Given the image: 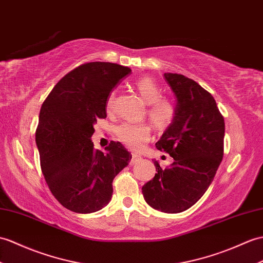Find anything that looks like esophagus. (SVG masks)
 <instances>
[{"mask_svg":"<svg viewBox=\"0 0 263 263\" xmlns=\"http://www.w3.org/2000/svg\"><path fill=\"white\" fill-rule=\"evenodd\" d=\"M139 160H141V157L138 156V155H132V158H131V161H130V164H136Z\"/></svg>","mask_w":263,"mask_h":263,"instance_id":"34e87169","label":"esophagus"}]
</instances>
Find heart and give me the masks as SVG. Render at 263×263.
<instances>
[{"label": "heart", "mask_w": 263, "mask_h": 263, "mask_svg": "<svg viewBox=\"0 0 263 263\" xmlns=\"http://www.w3.org/2000/svg\"><path fill=\"white\" fill-rule=\"evenodd\" d=\"M134 88L137 89L141 99L149 104L148 117L157 129H166L175 118V107L173 103L161 99V89L149 77H142L134 82ZM114 93L109 94L106 107L111 109L114 103ZM117 136L121 142L132 150L141 149L151 136V130L146 124L123 123L117 129Z\"/></svg>", "instance_id": "obj_1"}]
</instances>
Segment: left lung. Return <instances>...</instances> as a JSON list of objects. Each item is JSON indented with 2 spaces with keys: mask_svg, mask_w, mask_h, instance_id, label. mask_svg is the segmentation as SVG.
<instances>
[{
  "mask_svg": "<svg viewBox=\"0 0 263 263\" xmlns=\"http://www.w3.org/2000/svg\"><path fill=\"white\" fill-rule=\"evenodd\" d=\"M176 97L175 118L156 143L174 158L142 187L146 203L163 213L188 210L203 196L223 159L225 124L209 91L184 75L164 72Z\"/></svg>",
  "mask_w": 263,
  "mask_h": 263,
  "instance_id": "8db88e82",
  "label": "left lung"
}]
</instances>
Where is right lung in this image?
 <instances>
[{
	"mask_svg": "<svg viewBox=\"0 0 263 263\" xmlns=\"http://www.w3.org/2000/svg\"><path fill=\"white\" fill-rule=\"evenodd\" d=\"M130 72L112 63L81 65L42 104L35 132L41 170L53 196L71 212L88 214L105 207L114 177L131 160L120 142L109 143L105 154L91 142L94 124L106 118L109 93Z\"/></svg>",
	"mask_w": 263,
	"mask_h": 263,
	"instance_id": "1",
	"label": "right lung"
}]
</instances>
